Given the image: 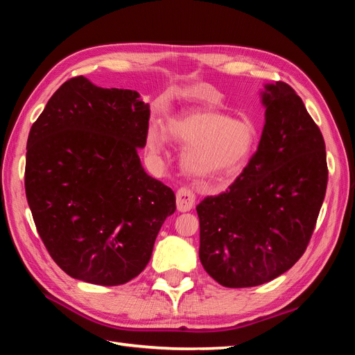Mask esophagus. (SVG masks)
<instances>
[{"label": "esophagus", "mask_w": 355, "mask_h": 355, "mask_svg": "<svg viewBox=\"0 0 355 355\" xmlns=\"http://www.w3.org/2000/svg\"><path fill=\"white\" fill-rule=\"evenodd\" d=\"M196 204V194L191 189L182 187L176 192V206L179 211H189Z\"/></svg>", "instance_id": "esophagus-1"}]
</instances>
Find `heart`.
<instances>
[{
    "mask_svg": "<svg viewBox=\"0 0 355 355\" xmlns=\"http://www.w3.org/2000/svg\"><path fill=\"white\" fill-rule=\"evenodd\" d=\"M166 135L187 149L180 164L185 175L201 188L227 185L237 179L254 153L257 130L253 123L213 110H197L171 120ZM149 151L159 154L164 136L149 128Z\"/></svg>",
    "mask_w": 355,
    "mask_h": 355,
    "instance_id": "heart-1",
    "label": "heart"
}]
</instances>
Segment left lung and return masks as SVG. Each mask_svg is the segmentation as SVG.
Returning <instances> with one entry per match:
<instances>
[{
  "label": "left lung",
  "instance_id": "left-lung-1",
  "mask_svg": "<svg viewBox=\"0 0 355 355\" xmlns=\"http://www.w3.org/2000/svg\"><path fill=\"white\" fill-rule=\"evenodd\" d=\"M262 102L257 151L227 191L197 206L200 261L232 288L271 282L300 259L327 188L324 139L302 99L277 81Z\"/></svg>",
  "mask_w": 355,
  "mask_h": 355
}]
</instances>
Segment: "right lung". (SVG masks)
Here are the masks:
<instances>
[{"instance_id": "right-lung-1", "label": "right lung", "mask_w": 355, "mask_h": 355, "mask_svg": "<svg viewBox=\"0 0 355 355\" xmlns=\"http://www.w3.org/2000/svg\"><path fill=\"white\" fill-rule=\"evenodd\" d=\"M149 105L139 93L63 83L32 124L25 191L51 259L72 278L120 286L151 259L175 192L145 173Z\"/></svg>"}]
</instances>
